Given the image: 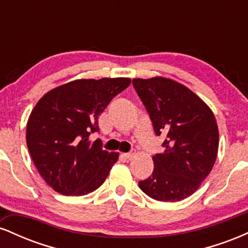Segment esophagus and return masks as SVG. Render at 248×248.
<instances>
[{"label": "esophagus", "instance_id": "1", "mask_svg": "<svg viewBox=\"0 0 248 248\" xmlns=\"http://www.w3.org/2000/svg\"><path fill=\"white\" fill-rule=\"evenodd\" d=\"M124 156L127 158V160H132L134 156H135V150H132V152L124 154Z\"/></svg>", "mask_w": 248, "mask_h": 248}]
</instances>
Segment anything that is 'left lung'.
I'll use <instances>...</instances> for the list:
<instances>
[{"instance_id":"left-lung-1","label":"left lung","mask_w":248,"mask_h":248,"mask_svg":"<svg viewBox=\"0 0 248 248\" xmlns=\"http://www.w3.org/2000/svg\"><path fill=\"white\" fill-rule=\"evenodd\" d=\"M156 135L166 134L164 153L153 156L154 171L139 186L156 201L191 196L215 166L219 130L215 114L190 88L164 77L133 79Z\"/></svg>"}]
</instances>
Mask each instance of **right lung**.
<instances>
[{
  "label": "right lung",
  "mask_w": 248,
  "mask_h": 248,
  "mask_svg": "<svg viewBox=\"0 0 248 248\" xmlns=\"http://www.w3.org/2000/svg\"><path fill=\"white\" fill-rule=\"evenodd\" d=\"M129 78L77 79L39 99L27 124V146L41 176L57 192L84 196L98 189L119 158L90 141L98 118Z\"/></svg>",
  "instance_id": "right-lung-1"
}]
</instances>
